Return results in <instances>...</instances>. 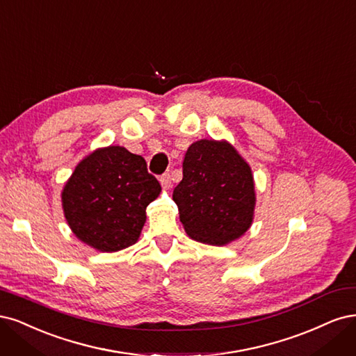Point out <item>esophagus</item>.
I'll use <instances>...</instances> for the list:
<instances>
[{"label": "esophagus", "mask_w": 356, "mask_h": 356, "mask_svg": "<svg viewBox=\"0 0 356 356\" xmlns=\"http://www.w3.org/2000/svg\"><path fill=\"white\" fill-rule=\"evenodd\" d=\"M159 181H161V185L164 188H170L171 186V176H170V173H164L161 177H159Z\"/></svg>", "instance_id": "34e87169"}]
</instances>
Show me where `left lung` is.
Returning <instances> with one entry per match:
<instances>
[{
    "instance_id": "8db88e82",
    "label": "left lung",
    "mask_w": 356,
    "mask_h": 356,
    "mask_svg": "<svg viewBox=\"0 0 356 356\" xmlns=\"http://www.w3.org/2000/svg\"><path fill=\"white\" fill-rule=\"evenodd\" d=\"M173 201L192 239L225 245L253 222L256 195L251 168L226 142H195L185 155L183 179L175 188Z\"/></svg>"
}]
</instances>
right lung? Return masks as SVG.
Masks as SVG:
<instances>
[{
    "label": "right lung",
    "mask_w": 356,
    "mask_h": 356,
    "mask_svg": "<svg viewBox=\"0 0 356 356\" xmlns=\"http://www.w3.org/2000/svg\"><path fill=\"white\" fill-rule=\"evenodd\" d=\"M161 192L145 158L122 146L97 149L79 163L62 192L72 232L96 250L133 245L146 220V207Z\"/></svg>",
    "instance_id": "1"
}]
</instances>
